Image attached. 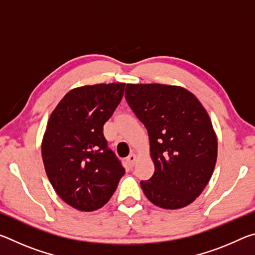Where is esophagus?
<instances>
[{
  "mask_svg": "<svg viewBox=\"0 0 255 255\" xmlns=\"http://www.w3.org/2000/svg\"><path fill=\"white\" fill-rule=\"evenodd\" d=\"M126 161H127V163L129 164V165L133 166V164H135V162H136V155L135 154L128 155V157L126 158Z\"/></svg>",
  "mask_w": 255,
  "mask_h": 255,
  "instance_id": "1",
  "label": "esophagus"
}]
</instances>
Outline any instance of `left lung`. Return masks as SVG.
Here are the masks:
<instances>
[{
  "mask_svg": "<svg viewBox=\"0 0 255 255\" xmlns=\"http://www.w3.org/2000/svg\"><path fill=\"white\" fill-rule=\"evenodd\" d=\"M125 98L147 129L155 171L140 181L147 199L179 209L199 197L217 159V137L205 108L181 86L127 84Z\"/></svg>",
  "mask_w": 255,
  "mask_h": 255,
  "instance_id": "8db88e82",
  "label": "left lung"
}]
</instances>
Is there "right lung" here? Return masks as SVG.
I'll return each instance as SVG.
<instances>
[{
	"mask_svg": "<svg viewBox=\"0 0 255 255\" xmlns=\"http://www.w3.org/2000/svg\"><path fill=\"white\" fill-rule=\"evenodd\" d=\"M124 91L125 83L73 89L50 115L41 145L45 170L57 195L77 210L105 206L125 174L103 135Z\"/></svg>",
	"mask_w": 255,
	"mask_h": 255,
	"instance_id": "add662e5",
	"label": "right lung"
}]
</instances>
